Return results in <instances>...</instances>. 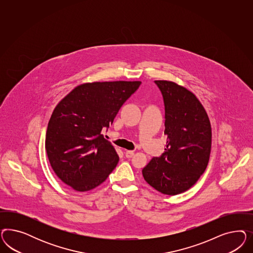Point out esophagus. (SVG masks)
I'll use <instances>...</instances> for the list:
<instances>
[{
  "instance_id": "esophagus-1",
  "label": "esophagus",
  "mask_w": 253,
  "mask_h": 253,
  "mask_svg": "<svg viewBox=\"0 0 253 253\" xmlns=\"http://www.w3.org/2000/svg\"><path fill=\"white\" fill-rule=\"evenodd\" d=\"M133 154H134L133 151H131V150H127V151H125V157H126V158H128V159H130V158H131V157L133 156Z\"/></svg>"
}]
</instances>
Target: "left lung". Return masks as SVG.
<instances>
[{
	"instance_id": "1",
	"label": "left lung",
	"mask_w": 253,
	"mask_h": 253,
	"mask_svg": "<svg viewBox=\"0 0 253 253\" xmlns=\"http://www.w3.org/2000/svg\"><path fill=\"white\" fill-rule=\"evenodd\" d=\"M165 107L164 153L143 169L146 183L165 195L188 190L207 168L211 127L205 108L193 92L168 81H155Z\"/></svg>"
}]
</instances>
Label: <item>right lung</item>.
<instances>
[{
  "instance_id": "obj_1",
  "label": "right lung",
  "mask_w": 253,
  "mask_h": 253,
  "mask_svg": "<svg viewBox=\"0 0 253 253\" xmlns=\"http://www.w3.org/2000/svg\"><path fill=\"white\" fill-rule=\"evenodd\" d=\"M141 82L79 85L58 103L46 130L45 149L55 174L76 191L102 184L119 156L102 130L112 125L125 101Z\"/></svg>"
}]
</instances>
